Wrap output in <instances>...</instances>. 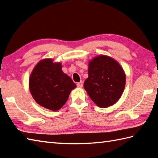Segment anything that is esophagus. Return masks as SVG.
Segmentation results:
<instances>
[{"label":"esophagus","instance_id":"esophagus-1","mask_svg":"<svg viewBox=\"0 0 158 158\" xmlns=\"http://www.w3.org/2000/svg\"><path fill=\"white\" fill-rule=\"evenodd\" d=\"M77 86L78 87V88H82V87L83 86V83L82 81H80L79 83H77Z\"/></svg>","mask_w":158,"mask_h":158}]
</instances>
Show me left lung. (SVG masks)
I'll return each mask as SVG.
<instances>
[{
  "label": "left lung",
  "instance_id": "8db88e82",
  "mask_svg": "<svg viewBox=\"0 0 158 158\" xmlns=\"http://www.w3.org/2000/svg\"><path fill=\"white\" fill-rule=\"evenodd\" d=\"M84 88L97 105L106 108L117 102L126 85V75L119 64L110 57L98 56L89 62Z\"/></svg>",
  "mask_w": 158,
  "mask_h": 158
}]
</instances>
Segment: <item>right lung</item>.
I'll list each match as a JSON object with an SVG mask.
<instances>
[{
  "instance_id": "right-lung-1",
  "label": "right lung",
  "mask_w": 158,
  "mask_h": 158,
  "mask_svg": "<svg viewBox=\"0 0 158 158\" xmlns=\"http://www.w3.org/2000/svg\"><path fill=\"white\" fill-rule=\"evenodd\" d=\"M76 88L70 77L62 70L60 62L45 59L36 65L30 77L29 88L39 105L52 110H58L64 105L70 91Z\"/></svg>"
}]
</instances>
